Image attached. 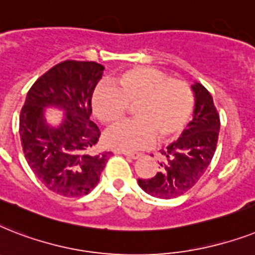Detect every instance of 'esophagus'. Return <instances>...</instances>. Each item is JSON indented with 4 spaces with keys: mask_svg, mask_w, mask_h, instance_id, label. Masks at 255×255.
Returning <instances> with one entry per match:
<instances>
[{
    "mask_svg": "<svg viewBox=\"0 0 255 255\" xmlns=\"http://www.w3.org/2000/svg\"><path fill=\"white\" fill-rule=\"evenodd\" d=\"M117 154H124L125 156L130 158V159H138L142 154L140 152H134V151H117Z\"/></svg>",
    "mask_w": 255,
    "mask_h": 255,
    "instance_id": "obj_1",
    "label": "esophagus"
}]
</instances>
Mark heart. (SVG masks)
I'll return each instance as SVG.
<instances>
[{
	"label": "heart",
	"mask_w": 255,
	"mask_h": 255,
	"mask_svg": "<svg viewBox=\"0 0 255 255\" xmlns=\"http://www.w3.org/2000/svg\"><path fill=\"white\" fill-rule=\"evenodd\" d=\"M116 87L100 84L92 97L93 113L105 125L121 120L133 108L134 120L120 122L105 133V143L130 151L147 147L155 137L167 142L179 137L195 109V95L185 81L150 67H133L115 79Z\"/></svg>",
	"instance_id": "b5f03b06"
}]
</instances>
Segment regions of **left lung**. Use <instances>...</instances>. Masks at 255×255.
<instances>
[{
    "label": "left lung",
    "mask_w": 255,
    "mask_h": 255,
    "mask_svg": "<svg viewBox=\"0 0 255 255\" xmlns=\"http://www.w3.org/2000/svg\"><path fill=\"white\" fill-rule=\"evenodd\" d=\"M195 93L193 120L176 142L160 150V171L150 179H138L144 192L159 199H174L192 188L204 175L219 140L220 116L208 89L200 83Z\"/></svg>",
    "instance_id": "obj_1"
}]
</instances>
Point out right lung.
<instances>
[{
    "instance_id": "add662e5",
    "label": "right lung",
    "mask_w": 255,
    "mask_h": 255,
    "mask_svg": "<svg viewBox=\"0 0 255 255\" xmlns=\"http://www.w3.org/2000/svg\"><path fill=\"white\" fill-rule=\"evenodd\" d=\"M96 62L64 60L32 84L19 115L24 158L40 182L64 197L88 195L105 168L111 151L93 152L101 135L92 113V95L103 76ZM66 112L62 125L51 128L43 108Z\"/></svg>"
}]
</instances>
